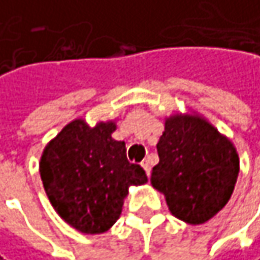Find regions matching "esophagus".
Returning <instances> with one entry per match:
<instances>
[{
	"label": "esophagus",
	"instance_id": "obj_1",
	"mask_svg": "<svg viewBox=\"0 0 260 260\" xmlns=\"http://www.w3.org/2000/svg\"><path fill=\"white\" fill-rule=\"evenodd\" d=\"M141 167L144 168L146 174H147V176H150V170H152V168H150V160H149V159H144V160L141 162Z\"/></svg>",
	"mask_w": 260,
	"mask_h": 260
}]
</instances>
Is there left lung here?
Returning <instances> with one entry per match:
<instances>
[{"mask_svg": "<svg viewBox=\"0 0 260 260\" xmlns=\"http://www.w3.org/2000/svg\"><path fill=\"white\" fill-rule=\"evenodd\" d=\"M150 183L174 217L189 224L213 219L231 198L240 157L232 141L197 113L165 119Z\"/></svg>", "mask_w": 260, "mask_h": 260, "instance_id": "left-lung-1", "label": "left lung"}]
</instances>
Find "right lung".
I'll return each mask as SVG.
<instances>
[{
    "label": "right lung",
    "mask_w": 260,
    "mask_h": 260,
    "mask_svg": "<svg viewBox=\"0 0 260 260\" xmlns=\"http://www.w3.org/2000/svg\"><path fill=\"white\" fill-rule=\"evenodd\" d=\"M116 122L89 126L76 119L47 143L40 176L55 211L82 234L107 232L120 217L131 186L147 181L146 171L131 164L125 141L111 134Z\"/></svg>",
    "instance_id": "add662e5"
}]
</instances>
